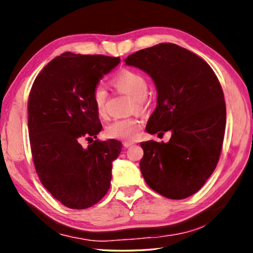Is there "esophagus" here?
<instances>
[{
  "label": "esophagus",
  "mask_w": 253,
  "mask_h": 253,
  "mask_svg": "<svg viewBox=\"0 0 253 253\" xmlns=\"http://www.w3.org/2000/svg\"><path fill=\"white\" fill-rule=\"evenodd\" d=\"M132 144H133L132 142H124L123 146L127 149V148H130V147L132 146Z\"/></svg>",
  "instance_id": "34e87169"
}]
</instances>
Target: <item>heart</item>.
<instances>
[{"instance_id":"b5f03b06","label":"heart","mask_w":253,"mask_h":253,"mask_svg":"<svg viewBox=\"0 0 253 253\" xmlns=\"http://www.w3.org/2000/svg\"><path fill=\"white\" fill-rule=\"evenodd\" d=\"M112 84L135 99L136 106H143L148 95V82L141 74L124 69L112 79ZM92 102L100 117L107 115V91L102 84H98L92 91ZM141 122L137 118H118L106 127V136L121 141H133L140 133Z\"/></svg>"}]
</instances>
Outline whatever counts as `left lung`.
Segmentation results:
<instances>
[{
	"instance_id": "left-lung-1",
	"label": "left lung",
	"mask_w": 253,
	"mask_h": 253,
	"mask_svg": "<svg viewBox=\"0 0 253 253\" xmlns=\"http://www.w3.org/2000/svg\"><path fill=\"white\" fill-rule=\"evenodd\" d=\"M157 88L149 133L170 131L169 142H141L140 170L148 186L169 199H185L200 189L215 169L226 124V105L216 75L189 50L160 43L127 56Z\"/></svg>"
}]
</instances>
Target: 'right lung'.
I'll return each mask as SVG.
<instances>
[{"label": "right lung", "mask_w": 253, "mask_h": 253, "mask_svg": "<svg viewBox=\"0 0 253 253\" xmlns=\"http://www.w3.org/2000/svg\"><path fill=\"white\" fill-rule=\"evenodd\" d=\"M120 57L65 52L47 63L32 84L28 130L38 176L69 209L92 207L110 189L112 163L122 151L114 139L84 148V137L102 130L92 91Z\"/></svg>", "instance_id": "obj_1"}]
</instances>
